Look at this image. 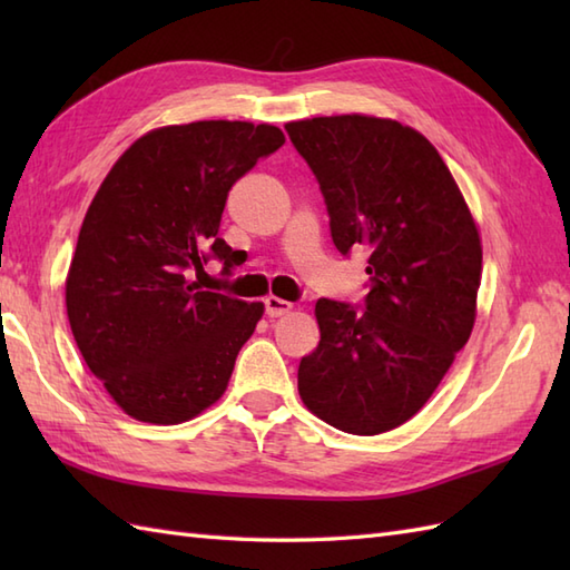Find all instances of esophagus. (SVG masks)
I'll return each mask as SVG.
<instances>
[{
  "label": "esophagus",
  "instance_id": "obj_1",
  "mask_svg": "<svg viewBox=\"0 0 570 570\" xmlns=\"http://www.w3.org/2000/svg\"><path fill=\"white\" fill-rule=\"evenodd\" d=\"M292 304H288V301H284V298H276V296H269V298H264V313L269 318H278V316H286V313H292Z\"/></svg>",
  "mask_w": 570,
  "mask_h": 570
}]
</instances>
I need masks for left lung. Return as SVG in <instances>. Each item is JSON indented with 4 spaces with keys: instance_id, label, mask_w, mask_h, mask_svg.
<instances>
[{
    "instance_id": "left-lung-1",
    "label": "left lung",
    "mask_w": 570,
    "mask_h": 570,
    "mask_svg": "<svg viewBox=\"0 0 570 570\" xmlns=\"http://www.w3.org/2000/svg\"><path fill=\"white\" fill-rule=\"evenodd\" d=\"M316 176L343 257L367 252L362 306L318 298L321 343L301 357L298 394L331 426L377 435L429 402L475 323L478 227L433 144L362 115L286 125Z\"/></svg>"
}]
</instances>
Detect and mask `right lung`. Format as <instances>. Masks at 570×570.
<instances>
[{"label":"right lung","mask_w":570,"mask_h":570,"mask_svg":"<svg viewBox=\"0 0 570 570\" xmlns=\"http://www.w3.org/2000/svg\"><path fill=\"white\" fill-rule=\"evenodd\" d=\"M284 144L272 125L190 122L131 144L85 215L66 282L72 337L115 402L147 423L198 416L227 390L262 304L205 292L210 259L239 252L217 235L227 193Z\"/></svg>","instance_id":"add662e5"}]
</instances>
